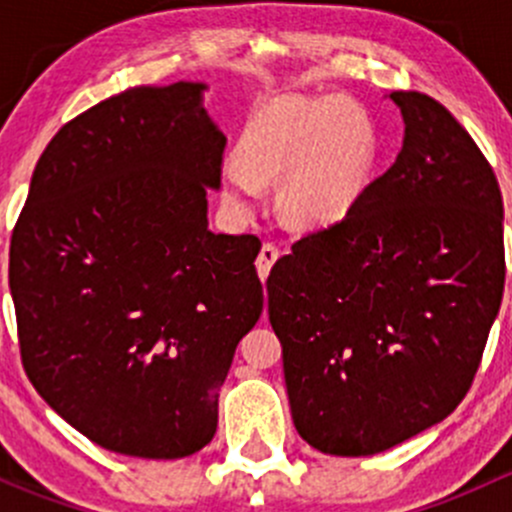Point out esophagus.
I'll use <instances>...</instances> for the list:
<instances>
[{
    "instance_id": "34e87169",
    "label": "esophagus",
    "mask_w": 512,
    "mask_h": 512,
    "mask_svg": "<svg viewBox=\"0 0 512 512\" xmlns=\"http://www.w3.org/2000/svg\"><path fill=\"white\" fill-rule=\"evenodd\" d=\"M277 257H280V250H277L272 242H265V245H262V250H260V255H257V260H255L257 275H260V280H267V277H270V270H272V265L277 262Z\"/></svg>"
}]
</instances>
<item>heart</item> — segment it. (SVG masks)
Returning <instances> with one entry per match:
<instances>
[{"instance_id":"1","label":"heart","mask_w":512,"mask_h":512,"mask_svg":"<svg viewBox=\"0 0 512 512\" xmlns=\"http://www.w3.org/2000/svg\"><path fill=\"white\" fill-rule=\"evenodd\" d=\"M240 156L245 166L220 168L223 195L237 215L255 213L265 180L282 178V213L294 225L329 227L342 223L369 188L374 123L344 96L275 98L247 121Z\"/></svg>"}]
</instances>
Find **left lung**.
Returning <instances> with one entry per match:
<instances>
[{
	"mask_svg": "<svg viewBox=\"0 0 512 512\" xmlns=\"http://www.w3.org/2000/svg\"><path fill=\"white\" fill-rule=\"evenodd\" d=\"M404 146L352 213L267 277L294 428L329 456H374L453 414L505 285L503 198L448 108L394 91Z\"/></svg>",
	"mask_w": 512,
	"mask_h": 512,
	"instance_id": "1",
	"label": "left lung"
}]
</instances>
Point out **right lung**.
Here are the masks:
<instances>
[{"label":"right lung","instance_id":"obj_1","mask_svg":"<svg viewBox=\"0 0 512 512\" xmlns=\"http://www.w3.org/2000/svg\"><path fill=\"white\" fill-rule=\"evenodd\" d=\"M208 86H136L66 123L36 163L9 247L29 381L108 451L183 458L262 314L255 235H215L225 133Z\"/></svg>","mask_w":512,"mask_h":512}]
</instances>
